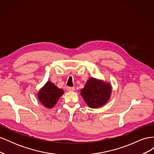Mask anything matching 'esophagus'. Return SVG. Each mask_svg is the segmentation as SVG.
Instances as JSON below:
<instances>
[{
    "label": "esophagus",
    "instance_id": "esophagus-1",
    "mask_svg": "<svg viewBox=\"0 0 154 154\" xmlns=\"http://www.w3.org/2000/svg\"><path fill=\"white\" fill-rule=\"evenodd\" d=\"M66 89L69 92H72V91H73L74 90V87H67Z\"/></svg>",
    "mask_w": 154,
    "mask_h": 154
}]
</instances>
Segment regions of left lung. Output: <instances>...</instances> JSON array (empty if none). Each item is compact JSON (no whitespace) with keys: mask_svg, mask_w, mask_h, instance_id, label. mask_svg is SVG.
Masks as SVG:
<instances>
[{"mask_svg":"<svg viewBox=\"0 0 154 154\" xmlns=\"http://www.w3.org/2000/svg\"><path fill=\"white\" fill-rule=\"evenodd\" d=\"M112 88L110 83L91 78L81 90V95L92 109L104 105L110 99Z\"/></svg>","mask_w":154,"mask_h":154,"instance_id":"obj_1","label":"left lung"}]
</instances>
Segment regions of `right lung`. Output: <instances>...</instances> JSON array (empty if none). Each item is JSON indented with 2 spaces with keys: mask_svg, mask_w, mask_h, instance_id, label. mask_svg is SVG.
<instances>
[{
  "mask_svg": "<svg viewBox=\"0 0 154 154\" xmlns=\"http://www.w3.org/2000/svg\"><path fill=\"white\" fill-rule=\"evenodd\" d=\"M63 91L58 88L54 83L48 82L38 93V97L41 103L46 108L51 109L57 103Z\"/></svg>",
  "mask_w": 154,
  "mask_h": 154,
  "instance_id": "1",
  "label": "right lung"
}]
</instances>
